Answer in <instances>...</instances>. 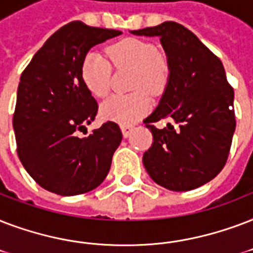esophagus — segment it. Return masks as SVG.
Masks as SVG:
<instances>
[{"instance_id": "obj_1", "label": "esophagus", "mask_w": 253, "mask_h": 253, "mask_svg": "<svg viewBox=\"0 0 253 253\" xmlns=\"http://www.w3.org/2000/svg\"><path fill=\"white\" fill-rule=\"evenodd\" d=\"M133 130L132 125H121V132H123V136L126 138V137L130 136V132Z\"/></svg>"}]
</instances>
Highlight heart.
Masks as SVG:
<instances>
[{
    "instance_id": "obj_1",
    "label": "heart",
    "mask_w": 253,
    "mask_h": 253,
    "mask_svg": "<svg viewBox=\"0 0 253 253\" xmlns=\"http://www.w3.org/2000/svg\"><path fill=\"white\" fill-rule=\"evenodd\" d=\"M108 54L117 68H133L130 95L112 96L103 103L100 113L105 120L130 125L144 117L152 108V100L145 89L160 93L169 80V64L153 43L142 39L125 38L108 48ZM112 67L107 56L89 51L84 56L80 75L84 85L96 97H105L111 89Z\"/></svg>"
}]
</instances>
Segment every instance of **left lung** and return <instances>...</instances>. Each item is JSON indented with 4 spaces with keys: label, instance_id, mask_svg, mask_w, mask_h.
I'll use <instances>...</instances> for the list:
<instances>
[{
    "label": "left lung",
    "instance_id": "8db88e82",
    "mask_svg": "<svg viewBox=\"0 0 253 253\" xmlns=\"http://www.w3.org/2000/svg\"><path fill=\"white\" fill-rule=\"evenodd\" d=\"M158 37L169 64V80L153 113L144 120L153 144L142 162L157 185L171 191L197 189L226 165L234 136V89L218 56L177 22L130 31ZM167 128L153 125L161 118Z\"/></svg>",
    "mask_w": 253,
    "mask_h": 253
}]
</instances>
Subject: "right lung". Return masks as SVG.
<instances>
[{"label":"right lung","mask_w":253,"mask_h":253,"mask_svg":"<svg viewBox=\"0 0 253 253\" xmlns=\"http://www.w3.org/2000/svg\"><path fill=\"white\" fill-rule=\"evenodd\" d=\"M113 29L75 21L54 33L21 75L13 117L17 153L39 186L79 195L104 181L123 133L108 121L87 137L78 133L95 120L97 103L80 67L92 47L120 35Z\"/></svg>","instance_id":"add662e5"}]
</instances>
